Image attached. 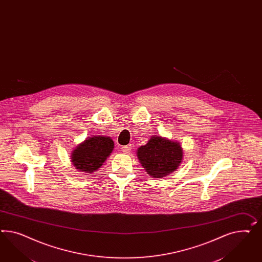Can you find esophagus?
Here are the masks:
<instances>
[{
	"label": "esophagus",
	"instance_id": "obj_1",
	"mask_svg": "<svg viewBox=\"0 0 262 262\" xmlns=\"http://www.w3.org/2000/svg\"><path fill=\"white\" fill-rule=\"evenodd\" d=\"M130 150H131V146L130 145H126V146H123L122 148H121V151L124 153V154H128L129 152H130Z\"/></svg>",
	"mask_w": 262,
	"mask_h": 262
}]
</instances>
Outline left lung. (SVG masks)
I'll list each match as a JSON object with an SVG mask.
<instances>
[{"mask_svg":"<svg viewBox=\"0 0 262 262\" xmlns=\"http://www.w3.org/2000/svg\"><path fill=\"white\" fill-rule=\"evenodd\" d=\"M183 154L179 142L156 135L137 150L142 167L153 178H164L175 171L183 161Z\"/></svg>","mask_w":262,"mask_h":262,"instance_id":"8db88e82","label":"left lung"}]
</instances>
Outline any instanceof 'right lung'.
<instances>
[{
  "label": "right lung",
  "mask_w": 262,
  "mask_h": 262,
  "mask_svg": "<svg viewBox=\"0 0 262 262\" xmlns=\"http://www.w3.org/2000/svg\"><path fill=\"white\" fill-rule=\"evenodd\" d=\"M114 142L107 136H92L75 146L71 162L76 170L92 174L107 160L114 149Z\"/></svg>",
  "instance_id": "right-lung-1"
}]
</instances>
